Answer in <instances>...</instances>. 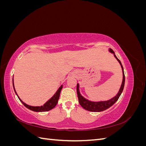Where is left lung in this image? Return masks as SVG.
Instances as JSON below:
<instances>
[{"label": "left lung", "instance_id": "left-lung-1", "mask_svg": "<svg viewBox=\"0 0 146 146\" xmlns=\"http://www.w3.org/2000/svg\"><path fill=\"white\" fill-rule=\"evenodd\" d=\"M110 51L113 54H114V56L115 58L117 60L119 61V63H120L121 68L122 69V72H123V80H122V83L121 86L120 90H119V91L117 93V94L113 98L111 99H110L107 101H104V102H91L86 99L85 98H84L80 94V92H79V85L77 84V96H78V102L80 103V105L82 107L88 111H93V112H99V111H104V110L108 109L110 107L114 104L116 103V102L118 100V99L120 97L122 92L123 90V87H124V84H125V75L124 72H123V66L121 64V62L120 61L116 56L114 54V51L111 49V48H110Z\"/></svg>", "mask_w": 146, "mask_h": 146}]
</instances>
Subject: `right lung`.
Here are the masks:
<instances>
[{"label": "right lung", "mask_w": 146, "mask_h": 146, "mask_svg": "<svg viewBox=\"0 0 146 146\" xmlns=\"http://www.w3.org/2000/svg\"><path fill=\"white\" fill-rule=\"evenodd\" d=\"M13 88H14V90H15L16 94L17 96L16 92L15 91V89L14 83H13ZM62 88H63V86L61 85L59 89L58 90V91H56V93L54 94V96H53L50 100H48L44 105L43 106H41V107H32V106L28 105L26 104H25L24 102L22 101L21 99L19 98L18 96H17V97H18L19 99L20 100L21 102L23 103V104L25 106V107H27V108H29L30 110H32V111H36V112L47 111H49V110H52V108H54L56 105L57 103H58V99H59V98H60V92H61V90H62Z\"/></svg>", "instance_id": "right-lung-1"}]
</instances>
